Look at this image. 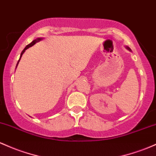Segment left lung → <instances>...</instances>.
<instances>
[{
    "mask_svg": "<svg viewBox=\"0 0 156 156\" xmlns=\"http://www.w3.org/2000/svg\"><path fill=\"white\" fill-rule=\"evenodd\" d=\"M127 49H128V50H130V48H128V47H127Z\"/></svg>",
    "mask_w": 156,
    "mask_h": 156,
    "instance_id": "1",
    "label": "left lung"
}]
</instances>
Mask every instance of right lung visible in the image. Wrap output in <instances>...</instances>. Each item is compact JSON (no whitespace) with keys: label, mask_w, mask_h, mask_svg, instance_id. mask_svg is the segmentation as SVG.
<instances>
[{"label":"right lung","mask_w":156,"mask_h":156,"mask_svg":"<svg viewBox=\"0 0 156 156\" xmlns=\"http://www.w3.org/2000/svg\"><path fill=\"white\" fill-rule=\"evenodd\" d=\"M41 40L40 39V38H37V40H33L32 42H31V43H30V44H29V45H26V46L25 47V48H24L23 50L22 51V52H21V54H20V59H19V60H18V62H17V66H16V68H17V65H18V63H19V61L20 60V58H21V57H22V55H23V54L24 53V52H25V51L27 49V48H29V47H31V46H32V45H34V44H35V43H37V42H38V41H40V40Z\"/></svg>","instance_id":"add662e5"}]
</instances>
